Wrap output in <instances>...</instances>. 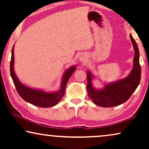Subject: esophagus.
Here are the masks:
<instances>
[{
    "instance_id": "esophagus-1",
    "label": "esophagus",
    "mask_w": 149,
    "mask_h": 149,
    "mask_svg": "<svg viewBox=\"0 0 149 149\" xmlns=\"http://www.w3.org/2000/svg\"><path fill=\"white\" fill-rule=\"evenodd\" d=\"M85 60H86V57L84 55H81L80 57H79V60L81 62H85Z\"/></svg>"
}]
</instances>
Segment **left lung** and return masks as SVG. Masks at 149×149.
Returning a JSON list of instances; mask_svg holds the SVG:
<instances>
[{
  "label": "left lung",
  "instance_id": "8db88e82",
  "mask_svg": "<svg viewBox=\"0 0 149 149\" xmlns=\"http://www.w3.org/2000/svg\"><path fill=\"white\" fill-rule=\"evenodd\" d=\"M130 38L134 49L133 68L125 78L115 82L104 83L102 88L97 89L92 85L95 76L87 71V90L93 103L102 107H113L125 102L139 85L141 77V68L139 62L140 54L136 42L130 34Z\"/></svg>",
  "mask_w": 149,
  "mask_h": 149
}]
</instances>
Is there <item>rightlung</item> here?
<instances>
[{
  "mask_svg": "<svg viewBox=\"0 0 149 149\" xmlns=\"http://www.w3.org/2000/svg\"><path fill=\"white\" fill-rule=\"evenodd\" d=\"M14 45L11 52L10 62V72L13 83L18 93L27 102L42 108L52 107L56 106L64 96L67 83L77 67L72 66L65 71L62 77L60 89L55 91H46L42 89H34L28 87L19 80L14 71Z\"/></svg>",
  "mask_w": 149,
  "mask_h": 149,
  "instance_id": "right-lung-1",
  "label": "right lung"
}]
</instances>
